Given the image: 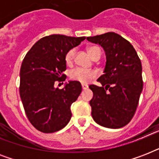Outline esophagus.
<instances>
[{"mask_svg": "<svg viewBox=\"0 0 159 159\" xmlns=\"http://www.w3.org/2000/svg\"><path fill=\"white\" fill-rule=\"evenodd\" d=\"M82 89H83V90H86V89H87L88 86H87V85H86V84H82Z\"/></svg>", "mask_w": 159, "mask_h": 159, "instance_id": "esophagus-1", "label": "esophagus"}]
</instances>
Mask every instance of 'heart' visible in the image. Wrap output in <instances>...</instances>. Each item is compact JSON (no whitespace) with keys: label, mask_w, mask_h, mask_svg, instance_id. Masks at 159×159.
<instances>
[{"label":"heart","mask_w":159,"mask_h":159,"mask_svg":"<svg viewBox=\"0 0 159 159\" xmlns=\"http://www.w3.org/2000/svg\"><path fill=\"white\" fill-rule=\"evenodd\" d=\"M100 48L97 47H90L88 48L87 51L88 53L90 54L91 57H93L94 53H96V51L99 50ZM75 56V50L74 49H70L66 55H65V62L67 65H71L73 62ZM96 72L93 70L86 69V68H82V67H77L75 69L72 70L70 72V78L72 81H77L79 82L82 84H87L88 82L96 77Z\"/></svg>","instance_id":"obj_1"}]
</instances>
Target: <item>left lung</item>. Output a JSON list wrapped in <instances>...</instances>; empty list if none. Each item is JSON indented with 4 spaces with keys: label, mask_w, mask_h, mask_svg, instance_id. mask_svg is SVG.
Wrapping results in <instances>:
<instances>
[{
    "label": "left lung",
    "mask_w": 159,
    "mask_h": 159,
    "mask_svg": "<svg viewBox=\"0 0 159 159\" xmlns=\"http://www.w3.org/2000/svg\"><path fill=\"white\" fill-rule=\"evenodd\" d=\"M87 39L103 48L106 55L102 85H90L92 118L110 129L124 127L135 113L143 90L142 64L133 45L118 34L108 32Z\"/></svg>",
    "instance_id": "8db88e82"
}]
</instances>
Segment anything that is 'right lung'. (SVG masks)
Wrapping results in <instances>:
<instances>
[{"instance_id": "obj_1", "label": "right lung", "mask_w": 159, "mask_h": 159, "mask_svg": "<svg viewBox=\"0 0 159 159\" xmlns=\"http://www.w3.org/2000/svg\"><path fill=\"white\" fill-rule=\"evenodd\" d=\"M86 37L62 34L45 36L30 49L21 64L20 95L27 118L43 133L64 128L72 117L71 106L82 92V85L69 81L62 89L56 82L65 81V55Z\"/></svg>"}]
</instances>
